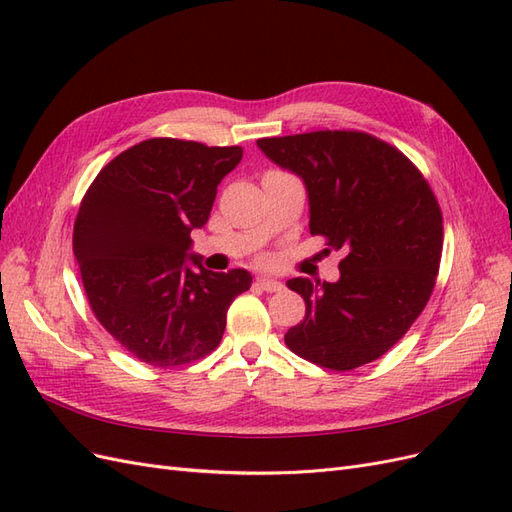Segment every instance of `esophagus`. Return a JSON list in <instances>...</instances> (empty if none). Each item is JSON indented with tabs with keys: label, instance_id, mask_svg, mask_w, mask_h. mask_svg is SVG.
<instances>
[{
	"label": "esophagus",
	"instance_id": "obj_1",
	"mask_svg": "<svg viewBox=\"0 0 512 512\" xmlns=\"http://www.w3.org/2000/svg\"><path fill=\"white\" fill-rule=\"evenodd\" d=\"M256 286L262 288V290H267V292H277V290L284 288V284L280 280H275V277H258Z\"/></svg>",
	"mask_w": 512,
	"mask_h": 512
}]
</instances>
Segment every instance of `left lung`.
<instances>
[{
    "label": "left lung",
    "mask_w": 512,
    "mask_h": 512,
    "mask_svg": "<svg viewBox=\"0 0 512 512\" xmlns=\"http://www.w3.org/2000/svg\"><path fill=\"white\" fill-rule=\"evenodd\" d=\"M256 145L303 181L309 232L344 252L337 282H286L305 301L286 346L337 371L376 361L421 316L436 284L444 232L429 183L404 153L365 132L320 130Z\"/></svg>",
    "instance_id": "left-lung-1"
}]
</instances>
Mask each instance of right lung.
I'll return each mask as SVG.
<instances>
[{"mask_svg": "<svg viewBox=\"0 0 512 512\" xmlns=\"http://www.w3.org/2000/svg\"><path fill=\"white\" fill-rule=\"evenodd\" d=\"M241 158V147L149 138L108 162L87 190L74 256L96 318L138 361L175 367L209 354L230 303L252 286L245 269L207 271L190 239Z\"/></svg>", "mask_w": 512, "mask_h": 512, "instance_id": "1", "label": "right lung"}]
</instances>
